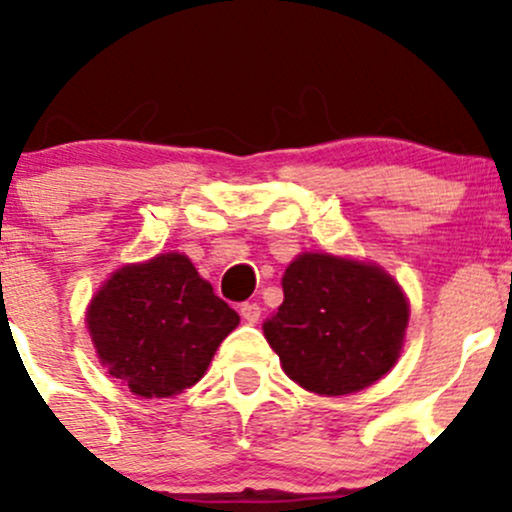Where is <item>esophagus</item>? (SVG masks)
<instances>
[{"mask_svg": "<svg viewBox=\"0 0 512 512\" xmlns=\"http://www.w3.org/2000/svg\"><path fill=\"white\" fill-rule=\"evenodd\" d=\"M240 315H243L245 322H250V325H255L257 320H260L262 315V308L257 303H243L240 305Z\"/></svg>", "mask_w": 512, "mask_h": 512, "instance_id": "34e87169", "label": "esophagus"}]
</instances>
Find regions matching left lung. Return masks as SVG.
<instances>
[{
  "instance_id": "1",
  "label": "left lung",
  "mask_w": 512,
  "mask_h": 512,
  "mask_svg": "<svg viewBox=\"0 0 512 512\" xmlns=\"http://www.w3.org/2000/svg\"><path fill=\"white\" fill-rule=\"evenodd\" d=\"M264 337L284 373L315 395H351L395 366L409 320L404 293L373 264L301 255Z\"/></svg>"
}]
</instances>
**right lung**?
Masks as SVG:
<instances>
[{"instance_id":"obj_1","label":"right lung","mask_w":512,"mask_h":512,"mask_svg":"<svg viewBox=\"0 0 512 512\" xmlns=\"http://www.w3.org/2000/svg\"><path fill=\"white\" fill-rule=\"evenodd\" d=\"M86 322L110 375L139 397H170L202 378L240 317L185 255L170 252L115 272Z\"/></svg>"}]
</instances>
